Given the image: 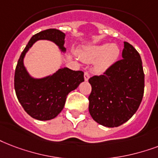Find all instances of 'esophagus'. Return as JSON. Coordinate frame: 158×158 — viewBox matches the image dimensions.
I'll use <instances>...</instances> for the list:
<instances>
[{"label": "esophagus", "instance_id": "1", "mask_svg": "<svg viewBox=\"0 0 158 158\" xmlns=\"http://www.w3.org/2000/svg\"><path fill=\"white\" fill-rule=\"evenodd\" d=\"M89 79V72L86 71V72H84V80L88 81Z\"/></svg>", "mask_w": 158, "mask_h": 158}]
</instances>
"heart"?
<instances>
[{
	"label": "heart",
	"mask_w": 158,
	"mask_h": 158,
	"mask_svg": "<svg viewBox=\"0 0 158 158\" xmlns=\"http://www.w3.org/2000/svg\"><path fill=\"white\" fill-rule=\"evenodd\" d=\"M120 50L115 44H98L88 45L79 50L82 60L92 63L94 62L95 70L103 73L108 70L118 60Z\"/></svg>",
	"instance_id": "heart-1"
}]
</instances>
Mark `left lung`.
I'll list each match as a JSON object with an SVG mask.
<instances>
[{"label":"left lung","instance_id":"1","mask_svg":"<svg viewBox=\"0 0 158 158\" xmlns=\"http://www.w3.org/2000/svg\"><path fill=\"white\" fill-rule=\"evenodd\" d=\"M122 60L99 76L89 79L92 91L89 110L95 122L108 127L128 121L139 108L144 93V73L139 53L124 42Z\"/></svg>","mask_w":158,"mask_h":158}]
</instances>
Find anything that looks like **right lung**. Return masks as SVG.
Instances as JSON below:
<instances>
[{
  "instance_id": "obj_1",
  "label": "right lung",
  "mask_w": 158,
  "mask_h": 158,
  "mask_svg": "<svg viewBox=\"0 0 158 158\" xmlns=\"http://www.w3.org/2000/svg\"><path fill=\"white\" fill-rule=\"evenodd\" d=\"M65 34L56 29H48L34 35L23 50L15 68L14 85L16 96L25 111L40 121L55 118L64 108L69 93L84 81V72L60 68L52 75L42 79L31 77L24 66V57L35 42L46 40L54 42L65 52Z\"/></svg>"
}]
</instances>
